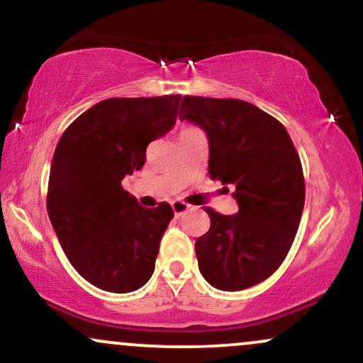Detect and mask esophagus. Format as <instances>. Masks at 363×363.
I'll return each mask as SVG.
<instances>
[{
    "label": "esophagus",
    "mask_w": 363,
    "mask_h": 363,
    "mask_svg": "<svg viewBox=\"0 0 363 363\" xmlns=\"http://www.w3.org/2000/svg\"><path fill=\"white\" fill-rule=\"evenodd\" d=\"M171 208H173L174 214H183V213L189 211L190 206L186 204L185 201H173V202H171Z\"/></svg>",
    "instance_id": "34e87169"
}]
</instances>
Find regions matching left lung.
Segmentation results:
<instances>
[{"instance_id": "left-lung-1", "label": "left lung", "mask_w": 363, "mask_h": 363, "mask_svg": "<svg viewBox=\"0 0 363 363\" xmlns=\"http://www.w3.org/2000/svg\"><path fill=\"white\" fill-rule=\"evenodd\" d=\"M189 119L209 140V177L235 186L239 213L206 208L211 227L196 242L199 270L213 287L242 291L268 279L294 242L305 177L298 150L280 121L235 99L183 96Z\"/></svg>"}]
</instances>
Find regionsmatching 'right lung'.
<instances>
[{"label": "right lung", "instance_id": "right-lung-1", "mask_svg": "<svg viewBox=\"0 0 363 363\" xmlns=\"http://www.w3.org/2000/svg\"><path fill=\"white\" fill-rule=\"evenodd\" d=\"M182 95L107 99L58 140L46 208L65 256L89 284L131 292L154 274L173 209L143 208L121 182L145 164L150 142L173 128Z\"/></svg>", "mask_w": 363, "mask_h": 363}]
</instances>
